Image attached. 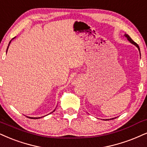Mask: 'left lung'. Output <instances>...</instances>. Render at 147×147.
Returning a JSON list of instances; mask_svg holds the SVG:
<instances>
[{
  "mask_svg": "<svg viewBox=\"0 0 147 147\" xmlns=\"http://www.w3.org/2000/svg\"><path fill=\"white\" fill-rule=\"evenodd\" d=\"M125 37H126L127 38V40H128V41H129L130 43H132V44L135 45V46H136V47H137V48H138V50H139V51H140V48H139L138 45L136 43V42H134V41L133 40H132V39H131V37H130L129 35H127V34H125ZM106 120H107V119H106Z\"/></svg>",
  "mask_w": 147,
  "mask_h": 147,
  "instance_id": "1",
  "label": "left lung"
}]
</instances>
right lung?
<instances>
[{
  "mask_svg": "<svg viewBox=\"0 0 147 147\" xmlns=\"http://www.w3.org/2000/svg\"><path fill=\"white\" fill-rule=\"evenodd\" d=\"M14 38H15V37H14ZM14 38H13V39H14ZM11 41H9V44H10V43H11ZM9 46H8V47H7V50H8V48H9ZM53 111V112H54ZM29 118H30V117H29ZM39 118H40V117H39ZM32 119H38V118H37V117H35V118H32Z\"/></svg>",
  "mask_w": 147,
  "mask_h": 147,
  "instance_id": "obj_1",
  "label": "right lung"
}]
</instances>
